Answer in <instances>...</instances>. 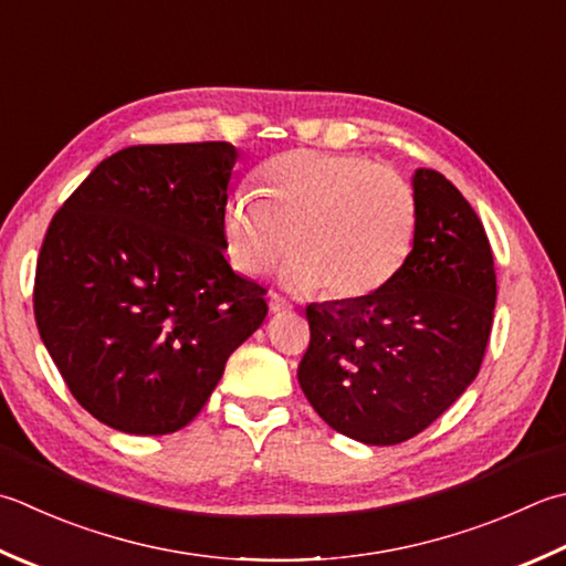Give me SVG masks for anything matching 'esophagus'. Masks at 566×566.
<instances>
[{
  "label": "esophagus",
  "mask_w": 566,
  "mask_h": 566,
  "mask_svg": "<svg viewBox=\"0 0 566 566\" xmlns=\"http://www.w3.org/2000/svg\"><path fill=\"white\" fill-rule=\"evenodd\" d=\"M292 308H294V306H292L290 302H286V298L276 296V294L270 296V312H272V314H276V316H280V314H290Z\"/></svg>",
  "instance_id": "1"
}]
</instances>
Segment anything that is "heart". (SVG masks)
<instances>
[{
  "label": "heart",
  "instance_id": "obj_1",
  "mask_svg": "<svg viewBox=\"0 0 566 566\" xmlns=\"http://www.w3.org/2000/svg\"><path fill=\"white\" fill-rule=\"evenodd\" d=\"M258 179L262 198L240 191L223 210L228 258L242 274L268 272L292 245V290L360 298L390 282L412 250L417 196L390 166L298 149L270 159Z\"/></svg>",
  "mask_w": 566,
  "mask_h": 566
}]
</instances>
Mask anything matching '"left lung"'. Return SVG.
Masks as SVG:
<instances>
[{
	"instance_id": "obj_1",
	"label": "left lung",
	"mask_w": 566,
	"mask_h": 566,
	"mask_svg": "<svg viewBox=\"0 0 566 566\" xmlns=\"http://www.w3.org/2000/svg\"><path fill=\"white\" fill-rule=\"evenodd\" d=\"M412 252L378 292L308 304L298 385L324 422L370 447L412 439L467 392L489 346L493 252L475 210L434 169L412 174Z\"/></svg>"
}]
</instances>
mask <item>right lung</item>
Returning <instances> with one entry per match:
<instances>
[{"mask_svg":"<svg viewBox=\"0 0 566 566\" xmlns=\"http://www.w3.org/2000/svg\"><path fill=\"white\" fill-rule=\"evenodd\" d=\"M235 161L228 142L122 149L53 216L33 314L97 422L139 437L179 431L268 316L262 286L226 258Z\"/></svg>","mask_w":566,"mask_h":566,"instance_id":"obj_1","label":"right lung"}]
</instances>
